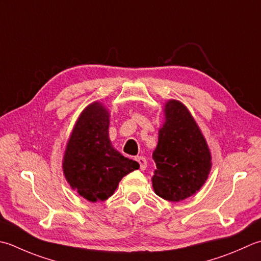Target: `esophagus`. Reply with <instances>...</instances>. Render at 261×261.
I'll return each instance as SVG.
<instances>
[{
  "label": "esophagus",
  "mask_w": 261,
  "mask_h": 261,
  "mask_svg": "<svg viewBox=\"0 0 261 261\" xmlns=\"http://www.w3.org/2000/svg\"><path fill=\"white\" fill-rule=\"evenodd\" d=\"M136 161L138 162V164H139V166H140V170H141V171L146 170V167H147V161H146V158H145V157H142V156H137V157H136Z\"/></svg>",
  "instance_id": "esophagus-1"
}]
</instances>
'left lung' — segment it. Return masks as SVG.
<instances>
[{
    "label": "left lung",
    "mask_w": 261,
    "mask_h": 261,
    "mask_svg": "<svg viewBox=\"0 0 261 261\" xmlns=\"http://www.w3.org/2000/svg\"><path fill=\"white\" fill-rule=\"evenodd\" d=\"M163 111L165 122L158 130V144L152 152L156 170L151 182L157 196L177 202L205 185L212 170V154L185 104L168 99Z\"/></svg>",
    "instance_id": "1"
}]
</instances>
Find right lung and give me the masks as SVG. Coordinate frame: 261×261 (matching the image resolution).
Segmentation results:
<instances>
[{"label":"right lung","instance_id":"right-lung-1","mask_svg":"<svg viewBox=\"0 0 261 261\" xmlns=\"http://www.w3.org/2000/svg\"><path fill=\"white\" fill-rule=\"evenodd\" d=\"M110 112L94 101L81 112L66 142L62 168L66 182L90 202L104 201L139 164L117 151L109 136Z\"/></svg>","mask_w":261,"mask_h":261}]
</instances>
